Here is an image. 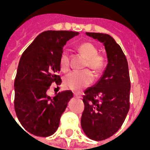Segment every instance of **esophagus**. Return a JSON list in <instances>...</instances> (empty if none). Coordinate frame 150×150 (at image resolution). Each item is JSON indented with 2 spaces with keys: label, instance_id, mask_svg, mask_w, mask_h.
Here are the masks:
<instances>
[{
  "label": "esophagus",
  "instance_id": "esophagus-1",
  "mask_svg": "<svg viewBox=\"0 0 150 150\" xmlns=\"http://www.w3.org/2000/svg\"><path fill=\"white\" fill-rule=\"evenodd\" d=\"M73 95H74V96L76 98H81V95L79 94V93H78V92H74Z\"/></svg>",
  "mask_w": 150,
  "mask_h": 150
}]
</instances>
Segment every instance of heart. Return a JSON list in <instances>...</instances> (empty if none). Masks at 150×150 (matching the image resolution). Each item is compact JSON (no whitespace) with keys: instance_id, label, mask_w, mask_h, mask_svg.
<instances>
[{"instance_id":"b5f03b06","label":"heart","mask_w":150,"mask_h":150,"mask_svg":"<svg viewBox=\"0 0 150 150\" xmlns=\"http://www.w3.org/2000/svg\"><path fill=\"white\" fill-rule=\"evenodd\" d=\"M79 52L86 59L85 67H88L93 71L99 73L105 67L106 59L104 56L98 54V49L94 44L91 42L81 43L78 47ZM59 65L62 71H68L70 67V60L68 54L63 51L59 58ZM94 77L91 72L88 70L82 71H72L66 75L63 83L66 88L72 91H80L83 88L91 84Z\"/></svg>"}]
</instances>
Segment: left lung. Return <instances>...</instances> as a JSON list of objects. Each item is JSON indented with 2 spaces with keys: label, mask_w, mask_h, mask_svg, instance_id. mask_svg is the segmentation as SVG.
<instances>
[{
  "label": "left lung",
  "mask_w": 150,
  "mask_h": 150,
  "mask_svg": "<svg viewBox=\"0 0 150 150\" xmlns=\"http://www.w3.org/2000/svg\"><path fill=\"white\" fill-rule=\"evenodd\" d=\"M86 34L104 44L108 65L97 83L84 91L81 127L88 137L103 141L119 130L129 112V67L120 46L110 35L100 33Z\"/></svg>",
  "instance_id": "8db88e82"
}]
</instances>
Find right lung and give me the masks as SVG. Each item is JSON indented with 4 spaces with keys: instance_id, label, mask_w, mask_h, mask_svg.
Returning <instances> with one entry per match:
<instances>
[{
    "instance_id": "add662e5",
    "label": "right lung",
    "mask_w": 150,
    "mask_h": 150,
    "mask_svg": "<svg viewBox=\"0 0 150 150\" xmlns=\"http://www.w3.org/2000/svg\"><path fill=\"white\" fill-rule=\"evenodd\" d=\"M78 34L74 31H44L21 55L14 80V109L19 122L33 135L45 137L54 134L73 97L71 91L59 92L53 98L46 91L53 83L61 84L59 58L67 42Z\"/></svg>"
}]
</instances>
